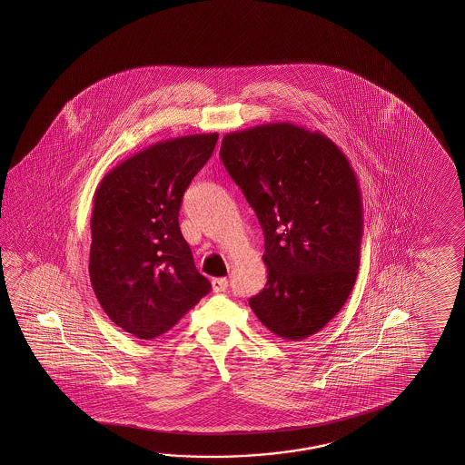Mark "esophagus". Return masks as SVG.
I'll return each mask as SVG.
<instances>
[{
	"label": "esophagus",
	"mask_w": 465,
	"mask_h": 465,
	"mask_svg": "<svg viewBox=\"0 0 465 465\" xmlns=\"http://www.w3.org/2000/svg\"><path fill=\"white\" fill-rule=\"evenodd\" d=\"M228 279L226 277H216V279H213V289H214V292H223V291H226L228 289Z\"/></svg>",
	"instance_id": "obj_1"
}]
</instances>
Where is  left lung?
I'll list each match as a JSON object with an SVG mask.
<instances>
[{"mask_svg":"<svg viewBox=\"0 0 465 465\" xmlns=\"http://www.w3.org/2000/svg\"><path fill=\"white\" fill-rule=\"evenodd\" d=\"M219 154L264 232L266 287L249 306L277 337L316 334L356 284L364 213L354 169L326 134L292 123L228 133Z\"/></svg>","mask_w":465,"mask_h":465,"instance_id":"1","label":"left lung"}]
</instances>
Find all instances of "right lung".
Masks as SVG:
<instances>
[{
	"label": "right lung",
	"instance_id": "right-lung-1",
	"mask_svg": "<svg viewBox=\"0 0 465 465\" xmlns=\"http://www.w3.org/2000/svg\"><path fill=\"white\" fill-rule=\"evenodd\" d=\"M216 143L218 133L159 141L111 169L94 193L91 286L109 319L138 339L164 334L211 291L178 218Z\"/></svg>",
	"mask_w": 465,
	"mask_h": 465
}]
</instances>
